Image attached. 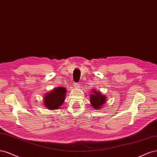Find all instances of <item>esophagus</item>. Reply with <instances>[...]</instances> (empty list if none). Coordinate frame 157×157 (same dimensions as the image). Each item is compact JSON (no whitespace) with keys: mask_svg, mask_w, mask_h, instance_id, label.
<instances>
[{"mask_svg":"<svg viewBox=\"0 0 157 157\" xmlns=\"http://www.w3.org/2000/svg\"><path fill=\"white\" fill-rule=\"evenodd\" d=\"M74 87H75V88L79 89V88L80 87V84H79V83H74Z\"/></svg>","mask_w":157,"mask_h":157,"instance_id":"obj_1","label":"esophagus"}]
</instances>
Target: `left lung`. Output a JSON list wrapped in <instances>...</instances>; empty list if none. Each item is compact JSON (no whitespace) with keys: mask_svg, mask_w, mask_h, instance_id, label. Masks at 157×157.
<instances>
[{"mask_svg":"<svg viewBox=\"0 0 157 157\" xmlns=\"http://www.w3.org/2000/svg\"><path fill=\"white\" fill-rule=\"evenodd\" d=\"M89 97L90 105L96 110L102 108L104 105L106 103L105 95L102 94L100 90L97 89H91V93Z\"/></svg>","mask_w":157,"mask_h":157,"instance_id":"1","label":"left lung"}]
</instances>
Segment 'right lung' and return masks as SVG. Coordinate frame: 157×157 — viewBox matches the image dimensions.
I'll use <instances>...</instances> for the list:
<instances>
[{"label":"right lung","instance_id":"add662e5","mask_svg":"<svg viewBox=\"0 0 157 157\" xmlns=\"http://www.w3.org/2000/svg\"><path fill=\"white\" fill-rule=\"evenodd\" d=\"M67 90L63 87H55L44 97V105L49 109H57L60 108L65 100Z\"/></svg>","mask_w":157,"mask_h":157}]
</instances>
